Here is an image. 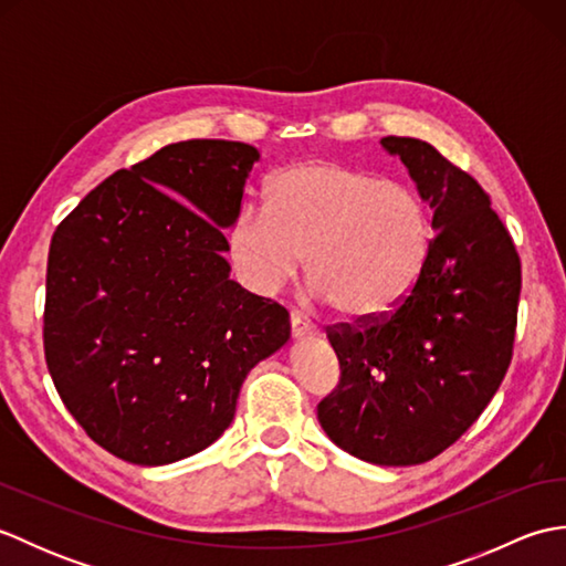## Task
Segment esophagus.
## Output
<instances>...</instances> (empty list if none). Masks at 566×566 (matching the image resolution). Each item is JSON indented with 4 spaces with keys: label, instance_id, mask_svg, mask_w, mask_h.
<instances>
[{
    "label": "esophagus",
    "instance_id": "esophagus-1",
    "mask_svg": "<svg viewBox=\"0 0 566 566\" xmlns=\"http://www.w3.org/2000/svg\"><path fill=\"white\" fill-rule=\"evenodd\" d=\"M290 321H292V335H294V338H308V335L316 333L314 323H311L304 314H298V311H294Z\"/></svg>",
    "mask_w": 566,
    "mask_h": 566
}]
</instances>
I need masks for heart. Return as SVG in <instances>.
Wrapping results in <instances>:
<instances>
[{"label":"heart","instance_id":"heart-1","mask_svg":"<svg viewBox=\"0 0 566 566\" xmlns=\"http://www.w3.org/2000/svg\"><path fill=\"white\" fill-rule=\"evenodd\" d=\"M430 243V211L416 187L333 160L274 172L264 209H243L228 231V255L248 290L280 292L306 255L311 294L355 321L403 304Z\"/></svg>","mask_w":566,"mask_h":566}]
</instances>
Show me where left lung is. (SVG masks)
I'll return each mask as SVG.
<instances>
[{
  "instance_id": "1",
  "label": "left lung",
  "mask_w": 566,
  "mask_h": 566,
  "mask_svg": "<svg viewBox=\"0 0 566 566\" xmlns=\"http://www.w3.org/2000/svg\"><path fill=\"white\" fill-rule=\"evenodd\" d=\"M381 146L408 167L438 233L403 304L326 328L340 381L318 420L359 460L406 467L448 450L499 391L518 326L521 258L472 175L426 140L387 136Z\"/></svg>"
}]
</instances>
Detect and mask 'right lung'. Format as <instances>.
Here are the masks:
<instances>
[{
	"label": "right lung",
	"mask_w": 566,
	"mask_h": 566,
	"mask_svg": "<svg viewBox=\"0 0 566 566\" xmlns=\"http://www.w3.org/2000/svg\"><path fill=\"white\" fill-rule=\"evenodd\" d=\"M260 153L182 140L94 187L48 252L43 350L84 432L158 467L231 426L248 371L290 340V314L228 272L233 226Z\"/></svg>",
	"instance_id": "add662e5"
}]
</instances>
